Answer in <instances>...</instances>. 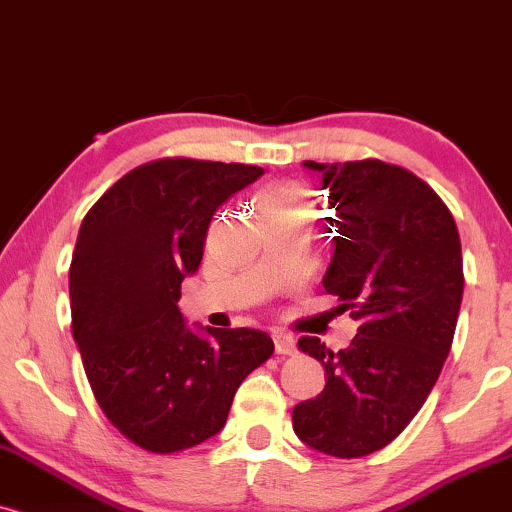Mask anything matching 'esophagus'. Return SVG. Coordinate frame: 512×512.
I'll return each instance as SVG.
<instances>
[{
    "label": "esophagus",
    "mask_w": 512,
    "mask_h": 512,
    "mask_svg": "<svg viewBox=\"0 0 512 512\" xmlns=\"http://www.w3.org/2000/svg\"><path fill=\"white\" fill-rule=\"evenodd\" d=\"M273 342H275V351L282 353V356H289V353L296 351V342L292 334L282 332V330H275L273 332Z\"/></svg>",
    "instance_id": "esophagus-1"
}]
</instances>
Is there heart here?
<instances>
[{
  "label": "heart",
  "instance_id": "obj_1",
  "mask_svg": "<svg viewBox=\"0 0 512 512\" xmlns=\"http://www.w3.org/2000/svg\"><path fill=\"white\" fill-rule=\"evenodd\" d=\"M258 208H261V213H301V216H311L308 192L296 182H282V185L266 189L258 197Z\"/></svg>",
  "mask_w": 512,
  "mask_h": 512
}]
</instances>
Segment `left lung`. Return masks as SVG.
I'll list each match as a JSON object with an SVG mask.
<instances>
[{"label":"left lung","mask_w":512,"mask_h":512,"mask_svg":"<svg viewBox=\"0 0 512 512\" xmlns=\"http://www.w3.org/2000/svg\"><path fill=\"white\" fill-rule=\"evenodd\" d=\"M304 166L323 175L334 208L323 287L351 308L358 332L337 353L318 337L299 339L325 365V389L296 403L292 425L315 451L361 458L399 437L439 380L463 301L460 237L437 192L406 168Z\"/></svg>","instance_id":"obj_1"}]
</instances>
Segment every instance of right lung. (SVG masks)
<instances>
[{
    "label": "right lung",
    "instance_id": "right-lung-1",
    "mask_svg": "<svg viewBox=\"0 0 512 512\" xmlns=\"http://www.w3.org/2000/svg\"><path fill=\"white\" fill-rule=\"evenodd\" d=\"M261 175L244 163L154 161L82 220L68 275L73 337L106 418L142 449L175 453L218 434L239 384L275 349L266 332L187 325L178 308L213 213Z\"/></svg>",
    "mask_w": 512,
    "mask_h": 512
}]
</instances>
